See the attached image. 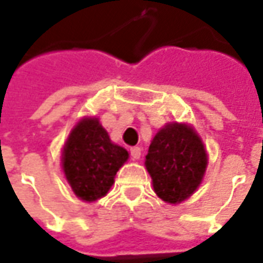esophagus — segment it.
<instances>
[{
    "mask_svg": "<svg viewBox=\"0 0 263 263\" xmlns=\"http://www.w3.org/2000/svg\"><path fill=\"white\" fill-rule=\"evenodd\" d=\"M131 156L132 159H139L141 158V148H138V146H134V148H131Z\"/></svg>",
    "mask_w": 263,
    "mask_h": 263,
    "instance_id": "1",
    "label": "esophagus"
}]
</instances>
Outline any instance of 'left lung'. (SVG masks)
<instances>
[{
	"label": "left lung",
	"mask_w": 263,
	"mask_h": 263,
	"mask_svg": "<svg viewBox=\"0 0 263 263\" xmlns=\"http://www.w3.org/2000/svg\"><path fill=\"white\" fill-rule=\"evenodd\" d=\"M145 166L158 197L179 204L190 197L203 180L207 152L192 126L173 122L155 135Z\"/></svg>",
	"instance_id": "1"
}]
</instances>
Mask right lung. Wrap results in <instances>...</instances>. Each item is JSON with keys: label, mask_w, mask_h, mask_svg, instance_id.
I'll return each mask as SVG.
<instances>
[{"label": "right lung", "mask_w": 263, "mask_h": 263, "mask_svg": "<svg viewBox=\"0 0 263 263\" xmlns=\"http://www.w3.org/2000/svg\"><path fill=\"white\" fill-rule=\"evenodd\" d=\"M128 152L111 142L98 118H83L71 129L62 152V167L70 187L83 201L108 193Z\"/></svg>", "instance_id": "add662e5"}]
</instances>
